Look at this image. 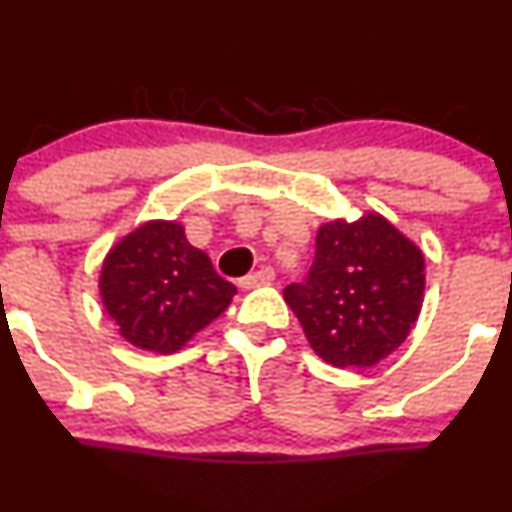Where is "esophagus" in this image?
Returning a JSON list of instances; mask_svg holds the SVG:
<instances>
[{
    "label": "esophagus",
    "instance_id": "esophagus-1",
    "mask_svg": "<svg viewBox=\"0 0 512 512\" xmlns=\"http://www.w3.org/2000/svg\"><path fill=\"white\" fill-rule=\"evenodd\" d=\"M273 276H276V273H273V268L263 266V268H258V271L249 273V276H246V278H241V286H244V288L268 286V283L273 281Z\"/></svg>",
    "mask_w": 512,
    "mask_h": 512
}]
</instances>
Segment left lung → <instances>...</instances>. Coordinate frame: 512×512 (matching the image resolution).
I'll return each instance as SVG.
<instances>
[{"label": "left lung", "instance_id": "8db88e82", "mask_svg": "<svg viewBox=\"0 0 512 512\" xmlns=\"http://www.w3.org/2000/svg\"><path fill=\"white\" fill-rule=\"evenodd\" d=\"M426 296V256L378 211L318 226L306 283L283 298L308 343L336 368H368L403 346Z\"/></svg>", "mask_w": 512, "mask_h": 512}]
</instances>
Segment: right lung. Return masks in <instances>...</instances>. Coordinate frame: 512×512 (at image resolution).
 I'll return each mask as SVG.
<instances>
[{"mask_svg":"<svg viewBox=\"0 0 512 512\" xmlns=\"http://www.w3.org/2000/svg\"><path fill=\"white\" fill-rule=\"evenodd\" d=\"M99 296L126 343L169 356L229 308L236 286L189 244L184 224L151 219L111 246Z\"/></svg>","mask_w":512,"mask_h":512,"instance_id":"right-lung-1","label":"right lung"}]
</instances>
